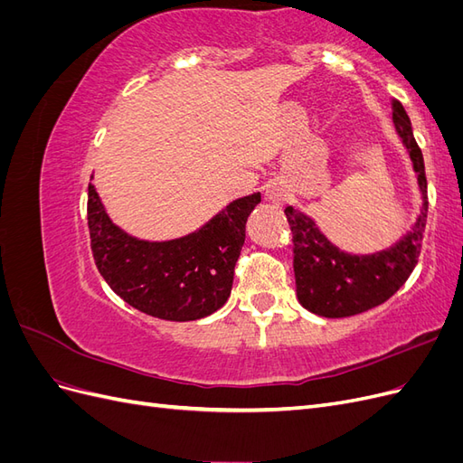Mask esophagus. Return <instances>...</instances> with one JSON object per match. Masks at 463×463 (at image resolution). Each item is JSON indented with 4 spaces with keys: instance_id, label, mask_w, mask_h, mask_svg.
<instances>
[{
    "instance_id": "1",
    "label": "esophagus",
    "mask_w": 463,
    "mask_h": 463,
    "mask_svg": "<svg viewBox=\"0 0 463 463\" xmlns=\"http://www.w3.org/2000/svg\"><path fill=\"white\" fill-rule=\"evenodd\" d=\"M264 199L269 201V203H274V204H282V203H286V199H288V189H286L282 184H270V185H266Z\"/></svg>"
}]
</instances>
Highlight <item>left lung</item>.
Segmentation results:
<instances>
[{
	"label": "left lung",
	"instance_id": "8db88e82",
	"mask_svg": "<svg viewBox=\"0 0 463 463\" xmlns=\"http://www.w3.org/2000/svg\"><path fill=\"white\" fill-rule=\"evenodd\" d=\"M392 121L410 154L421 206L415 222L396 243L371 255L345 253L322 233L317 222L288 206L293 233V270L298 299L307 311L326 318H344L384 303L413 272L427 223V177L421 148L417 146L411 121L398 100H392Z\"/></svg>",
	"mask_w": 463,
	"mask_h": 463
}]
</instances>
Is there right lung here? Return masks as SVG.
Listing matches in <instances>:
<instances>
[{"mask_svg": "<svg viewBox=\"0 0 463 463\" xmlns=\"http://www.w3.org/2000/svg\"><path fill=\"white\" fill-rule=\"evenodd\" d=\"M94 174L89 184V230L98 272L135 309L162 320H197L228 301L245 223L260 193L223 206L199 230L167 241H146L121 230L106 213Z\"/></svg>", "mask_w": 463, "mask_h": 463, "instance_id": "obj_1", "label": "right lung"}]
</instances>
